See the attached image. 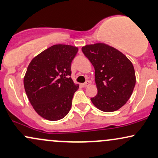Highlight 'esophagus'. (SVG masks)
Masks as SVG:
<instances>
[{"label": "esophagus", "mask_w": 158, "mask_h": 158, "mask_svg": "<svg viewBox=\"0 0 158 158\" xmlns=\"http://www.w3.org/2000/svg\"><path fill=\"white\" fill-rule=\"evenodd\" d=\"M89 84H90V81H87L86 82H85L84 83H82V84H81V86H82L83 87H84V88H85V87H87Z\"/></svg>", "instance_id": "1"}]
</instances>
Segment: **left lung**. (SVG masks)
<instances>
[{"instance_id": "left-lung-1", "label": "left lung", "mask_w": 158, "mask_h": 158, "mask_svg": "<svg viewBox=\"0 0 158 158\" xmlns=\"http://www.w3.org/2000/svg\"><path fill=\"white\" fill-rule=\"evenodd\" d=\"M93 65L98 94L91 98L100 110L111 112L121 108L131 97L136 77L134 66L118 49L98 43L82 47Z\"/></svg>"}]
</instances>
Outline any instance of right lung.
Wrapping results in <instances>:
<instances>
[{"label":"right lung","instance_id":"1","mask_svg":"<svg viewBox=\"0 0 158 158\" xmlns=\"http://www.w3.org/2000/svg\"><path fill=\"white\" fill-rule=\"evenodd\" d=\"M78 49L64 44L52 46L31 60L23 79L29 101L40 116L58 120L69 112L79 88L71 76V64Z\"/></svg>","mask_w":158,"mask_h":158}]
</instances>
